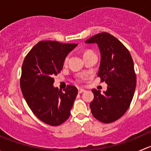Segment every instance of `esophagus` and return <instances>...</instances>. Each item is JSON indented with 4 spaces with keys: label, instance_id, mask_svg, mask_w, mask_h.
<instances>
[{
    "label": "esophagus",
    "instance_id": "obj_1",
    "mask_svg": "<svg viewBox=\"0 0 151 151\" xmlns=\"http://www.w3.org/2000/svg\"><path fill=\"white\" fill-rule=\"evenodd\" d=\"M85 90L83 89V88H79V89H78V93H82L85 92Z\"/></svg>",
    "mask_w": 151,
    "mask_h": 151
}]
</instances>
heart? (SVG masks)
I'll use <instances>...</instances> for the list:
<instances>
[{
  "label": "heart",
  "instance_id": "heart-1",
  "mask_svg": "<svg viewBox=\"0 0 151 151\" xmlns=\"http://www.w3.org/2000/svg\"><path fill=\"white\" fill-rule=\"evenodd\" d=\"M88 52H91L88 51V52H85V54H87V53H88ZM85 54H84V55H85ZM68 58H69V56H67L66 58H65V60H64V63H65V64H66V63H68Z\"/></svg>",
  "mask_w": 151,
  "mask_h": 151
}]
</instances>
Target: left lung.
<instances>
[{"mask_svg":"<svg viewBox=\"0 0 151 151\" xmlns=\"http://www.w3.org/2000/svg\"><path fill=\"white\" fill-rule=\"evenodd\" d=\"M85 42L98 45L101 54L98 76L107 84L103 94L92 90L94 99L90 104L91 112L101 122H114L127 111L134 94L137 78L132 55L118 39L105 32Z\"/></svg>","mask_w":151,"mask_h":151,"instance_id":"obj_1","label":"left lung"}]
</instances>
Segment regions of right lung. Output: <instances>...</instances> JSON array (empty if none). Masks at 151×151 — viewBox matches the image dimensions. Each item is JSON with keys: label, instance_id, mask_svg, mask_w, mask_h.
Wrapping results in <instances>:
<instances>
[{"label": "right lung", "instance_id": "1", "mask_svg": "<svg viewBox=\"0 0 151 151\" xmlns=\"http://www.w3.org/2000/svg\"><path fill=\"white\" fill-rule=\"evenodd\" d=\"M77 46L42 41L31 49L22 63V95L33 114L50 126H59L68 119L78 93L73 85H68L63 92L53 85L54 76L60 72L65 58Z\"/></svg>", "mask_w": 151, "mask_h": 151}]
</instances>
